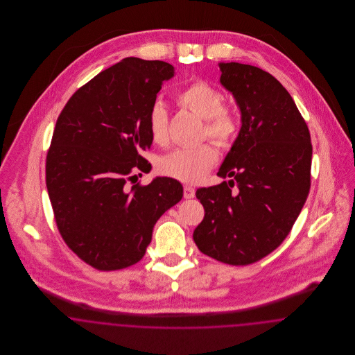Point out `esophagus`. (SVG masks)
<instances>
[{
	"label": "esophagus",
	"mask_w": 355,
	"mask_h": 355,
	"mask_svg": "<svg viewBox=\"0 0 355 355\" xmlns=\"http://www.w3.org/2000/svg\"><path fill=\"white\" fill-rule=\"evenodd\" d=\"M194 196H196V190H194L193 186H184V197L185 198H187V200L189 198H194Z\"/></svg>",
	"instance_id": "obj_1"
}]
</instances>
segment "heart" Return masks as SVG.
<instances>
[{
  "label": "heart",
  "mask_w": 355,
  "mask_h": 355,
  "mask_svg": "<svg viewBox=\"0 0 355 355\" xmlns=\"http://www.w3.org/2000/svg\"><path fill=\"white\" fill-rule=\"evenodd\" d=\"M180 106L191 110L205 119L203 133L216 139L220 145H227L238 132L236 110L223 103L220 89L206 81H194L175 93ZM169 113L165 103L154 101L148 112V128L153 142L162 145L168 139ZM218 161V152L210 144L194 148H180L162 155L157 162V169L171 178L182 182H198Z\"/></svg>",
  "instance_id": "heart-1"
}]
</instances>
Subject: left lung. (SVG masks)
I'll return each mask as SVG.
<instances>
[{"label":"left lung","instance_id":"obj_1","mask_svg":"<svg viewBox=\"0 0 355 355\" xmlns=\"http://www.w3.org/2000/svg\"><path fill=\"white\" fill-rule=\"evenodd\" d=\"M218 67L220 85L239 107L241 129L218 170L229 181L196 193L205 217L193 238L217 261L250 265L275 250L298 218L313 148L295 102L270 73L239 62Z\"/></svg>","mask_w":355,"mask_h":355}]
</instances>
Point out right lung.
I'll list each match as a JSON object with an SVG mask.
<instances>
[{
  "label": "right lung",
  "mask_w": 355,
  "mask_h": 355,
  "mask_svg": "<svg viewBox=\"0 0 355 355\" xmlns=\"http://www.w3.org/2000/svg\"><path fill=\"white\" fill-rule=\"evenodd\" d=\"M174 67L128 57L80 87L55 122L46 187L65 243L87 265L119 270L137 263L158 218L180 202L182 185L155 177L128 186L152 146L148 112ZM133 182V181H132Z\"/></svg>",
  "instance_id": "obj_1"
}]
</instances>
